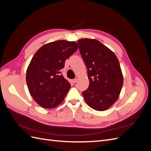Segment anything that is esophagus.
Listing matches in <instances>:
<instances>
[{
    "label": "esophagus",
    "instance_id": "esophagus-1",
    "mask_svg": "<svg viewBox=\"0 0 151 151\" xmlns=\"http://www.w3.org/2000/svg\"><path fill=\"white\" fill-rule=\"evenodd\" d=\"M77 79H74L72 80V82H73V83H77Z\"/></svg>",
    "mask_w": 151,
    "mask_h": 151
}]
</instances>
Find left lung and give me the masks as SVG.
I'll return each mask as SVG.
<instances>
[{
  "mask_svg": "<svg viewBox=\"0 0 151 151\" xmlns=\"http://www.w3.org/2000/svg\"><path fill=\"white\" fill-rule=\"evenodd\" d=\"M78 43L89 81L83 97L91 108L106 110L118 99L123 84L119 61L110 49L97 40L81 39Z\"/></svg>",
  "mask_w": 151,
  "mask_h": 151,
  "instance_id": "1",
  "label": "left lung"
}]
</instances>
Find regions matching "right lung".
I'll use <instances>...</instances> for the list:
<instances>
[{
  "mask_svg": "<svg viewBox=\"0 0 151 151\" xmlns=\"http://www.w3.org/2000/svg\"><path fill=\"white\" fill-rule=\"evenodd\" d=\"M78 47L76 42L58 40L44 45L34 55L27 68L26 83L40 106L53 108L63 101L70 84L60 74V70Z\"/></svg>",
  "mask_w": 151,
  "mask_h": 151,
  "instance_id": "right-lung-1",
  "label": "right lung"
}]
</instances>
